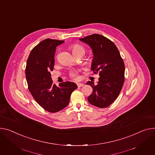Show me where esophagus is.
Returning <instances> with one entry per match:
<instances>
[{"label": "esophagus", "instance_id": "1", "mask_svg": "<svg viewBox=\"0 0 155 155\" xmlns=\"http://www.w3.org/2000/svg\"><path fill=\"white\" fill-rule=\"evenodd\" d=\"M77 87H81L84 86V84H80V83H78V84H77Z\"/></svg>", "mask_w": 155, "mask_h": 155}]
</instances>
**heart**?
I'll return each instance as SVG.
<instances>
[{
    "mask_svg": "<svg viewBox=\"0 0 155 155\" xmlns=\"http://www.w3.org/2000/svg\"><path fill=\"white\" fill-rule=\"evenodd\" d=\"M71 49L72 50V52L75 55H77L78 54H84L85 52V48L84 46H82L80 44H74L71 45ZM70 77L73 79H77V72L75 71H71L70 73Z\"/></svg>",
    "mask_w": 155,
    "mask_h": 155,
    "instance_id": "b5f03b06",
    "label": "heart"
}]
</instances>
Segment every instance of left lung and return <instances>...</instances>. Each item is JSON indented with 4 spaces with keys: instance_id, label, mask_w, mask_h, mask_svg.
Instances as JSON below:
<instances>
[{
    "instance_id": "8db88e82",
    "label": "left lung",
    "mask_w": 155,
    "mask_h": 155,
    "mask_svg": "<svg viewBox=\"0 0 155 155\" xmlns=\"http://www.w3.org/2000/svg\"><path fill=\"white\" fill-rule=\"evenodd\" d=\"M89 45L94 52L91 70L99 72L98 84L88 81L93 88L88 97L90 104L99 108H107L118 97L125 81V64L119 50L112 41L100 34H92L80 38Z\"/></svg>"
}]
</instances>
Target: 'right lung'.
Masks as SVG:
<instances>
[{
    "label": "right lung",
    "mask_w": 155,
    "mask_h": 155,
    "mask_svg": "<svg viewBox=\"0 0 155 155\" xmlns=\"http://www.w3.org/2000/svg\"><path fill=\"white\" fill-rule=\"evenodd\" d=\"M64 42V40L45 39L31 50L27 61L25 76L30 94L39 105L51 113L65 108L71 93L77 88L71 81L62 82L57 87L51 78L56 48Z\"/></svg>",
    "instance_id": "obj_1"
}]
</instances>
